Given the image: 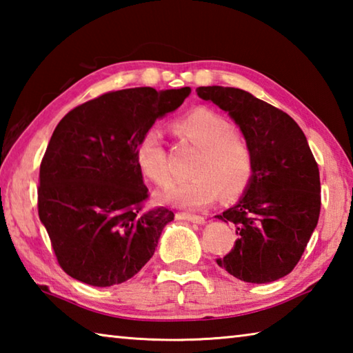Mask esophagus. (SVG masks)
I'll return each instance as SVG.
<instances>
[{
  "label": "esophagus",
  "mask_w": 353,
  "mask_h": 353,
  "mask_svg": "<svg viewBox=\"0 0 353 353\" xmlns=\"http://www.w3.org/2000/svg\"><path fill=\"white\" fill-rule=\"evenodd\" d=\"M179 218H182L185 221H190V223H194V224H204L205 223V218L204 216H199V214L182 213V214H179Z\"/></svg>",
  "instance_id": "obj_1"
}]
</instances>
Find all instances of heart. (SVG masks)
Returning <instances> with one entry per match:
<instances>
[{"label": "heart", "instance_id": "obj_1", "mask_svg": "<svg viewBox=\"0 0 353 353\" xmlns=\"http://www.w3.org/2000/svg\"><path fill=\"white\" fill-rule=\"evenodd\" d=\"M182 140L198 148L187 182L177 183L163 193L171 205L196 210L210 205L223 194L224 199L238 198L248 188L254 171V159L248 141L218 112L198 107L172 124ZM137 165L149 181L159 187L171 182L168 154L157 129L141 135L135 148Z\"/></svg>", "mask_w": 353, "mask_h": 353}]
</instances>
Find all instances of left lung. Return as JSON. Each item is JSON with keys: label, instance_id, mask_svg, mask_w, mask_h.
I'll return each instance as SVG.
<instances>
[{"label": "left lung", "instance_id": "1", "mask_svg": "<svg viewBox=\"0 0 353 353\" xmlns=\"http://www.w3.org/2000/svg\"><path fill=\"white\" fill-rule=\"evenodd\" d=\"M198 97L229 113L248 141L254 171L234 207L218 214L236 230L234 249L216 263L248 283L290 274L318 225L319 168L307 137L288 113L234 87H199Z\"/></svg>", "mask_w": 353, "mask_h": 353}]
</instances>
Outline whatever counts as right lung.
<instances>
[{
  "label": "right lung",
  "mask_w": 353,
  "mask_h": 353,
  "mask_svg": "<svg viewBox=\"0 0 353 353\" xmlns=\"http://www.w3.org/2000/svg\"><path fill=\"white\" fill-rule=\"evenodd\" d=\"M190 93V87L110 92L77 105L57 124L40 165L39 216L70 277L118 285L154 255L174 213L143 210L148 188L135 148L155 119L174 112Z\"/></svg>",
  "instance_id": "1"
}]
</instances>
